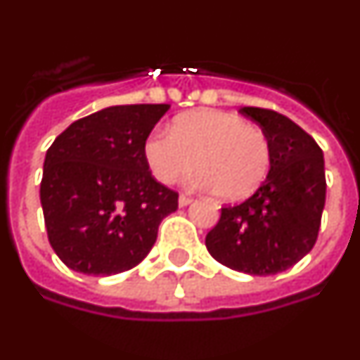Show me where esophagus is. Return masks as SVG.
Wrapping results in <instances>:
<instances>
[{"mask_svg":"<svg viewBox=\"0 0 360 360\" xmlns=\"http://www.w3.org/2000/svg\"><path fill=\"white\" fill-rule=\"evenodd\" d=\"M192 203V198L188 194H181L179 195V207H186V205Z\"/></svg>","mask_w":360,"mask_h":360,"instance_id":"1","label":"esophagus"}]
</instances>
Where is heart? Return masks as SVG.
I'll return each instance as SVG.
<instances>
[{
	"mask_svg": "<svg viewBox=\"0 0 360 360\" xmlns=\"http://www.w3.org/2000/svg\"><path fill=\"white\" fill-rule=\"evenodd\" d=\"M144 159L153 177L165 185L194 170L195 185L214 190L223 201L252 195L271 168L267 135L240 115L195 110L179 115L170 131H155L144 143Z\"/></svg>",
	"mask_w": 360,
	"mask_h": 360,
	"instance_id": "heart-1",
	"label": "heart"
}]
</instances>
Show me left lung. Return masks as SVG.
I'll use <instances>...</instances> for the list:
<instances>
[{
  "mask_svg": "<svg viewBox=\"0 0 360 360\" xmlns=\"http://www.w3.org/2000/svg\"><path fill=\"white\" fill-rule=\"evenodd\" d=\"M240 113L267 135L271 168L249 199L221 208L205 245L225 267L269 276L292 267L315 245L326 203L324 155L285 115L249 105Z\"/></svg>",
  "mask_w": 360,
  "mask_h": 360,
  "instance_id": "obj_1",
  "label": "left lung"
}]
</instances>
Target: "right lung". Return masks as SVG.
I'll list each match as a JSON object with an SVG mask.
<instances>
[{
  "label": "right lung",
  "instance_id": "1",
  "mask_svg": "<svg viewBox=\"0 0 360 360\" xmlns=\"http://www.w3.org/2000/svg\"><path fill=\"white\" fill-rule=\"evenodd\" d=\"M168 104L111 105L54 139L40 201L51 247L77 273L111 276L141 264L179 194L155 179L144 143Z\"/></svg>",
  "mask_w": 360,
  "mask_h": 360
}]
</instances>
